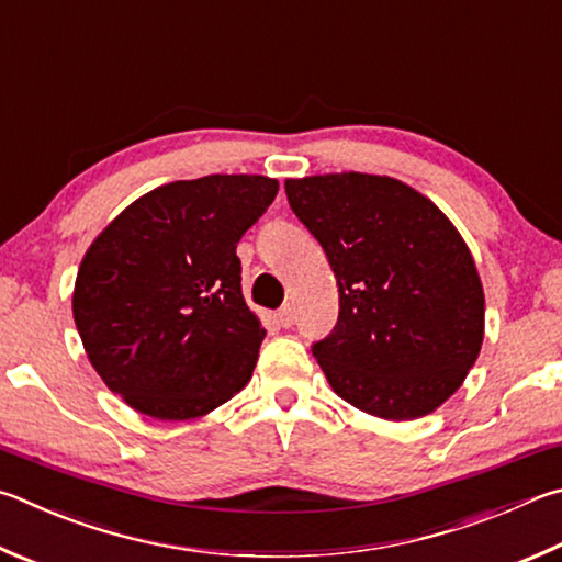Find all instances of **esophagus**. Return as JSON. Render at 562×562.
I'll use <instances>...</instances> for the list:
<instances>
[{"mask_svg":"<svg viewBox=\"0 0 562 562\" xmlns=\"http://www.w3.org/2000/svg\"><path fill=\"white\" fill-rule=\"evenodd\" d=\"M274 319H278V324L284 326V329L292 326L294 324V307H292V304H284V307L274 312Z\"/></svg>","mask_w":562,"mask_h":562,"instance_id":"34e87169","label":"esophagus"}]
</instances>
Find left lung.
Returning <instances> with one entry per match:
<instances>
[{"instance_id": "1", "label": "left lung", "mask_w": 562, "mask_h": 562, "mask_svg": "<svg viewBox=\"0 0 562 562\" xmlns=\"http://www.w3.org/2000/svg\"><path fill=\"white\" fill-rule=\"evenodd\" d=\"M284 191L339 288V322L312 346L334 393L395 423L437 411L484 341L482 280L452 221L391 177L316 175Z\"/></svg>"}]
</instances>
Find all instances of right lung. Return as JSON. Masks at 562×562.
<instances>
[{"label":"right lung","mask_w":562,"mask_h":562,"mask_svg":"<svg viewBox=\"0 0 562 562\" xmlns=\"http://www.w3.org/2000/svg\"><path fill=\"white\" fill-rule=\"evenodd\" d=\"M278 179L211 175L139 196L78 268L74 319L112 393L157 420H193L250 381L265 329L240 290L238 240Z\"/></svg>","instance_id":"1"}]
</instances>
